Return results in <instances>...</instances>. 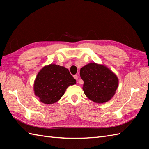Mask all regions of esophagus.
Masks as SVG:
<instances>
[{
	"label": "esophagus",
	"mask_w": 149,
	"mask_h": 149,
	"mask_svg": "<svg viewBox=\"0 0 149 149\" xmlns=\"http://www.w3.org/2000/svg\"><path fill=\"white\" fill-rule=\"evenodd\" d=\"M74 77L75 79H76V80H77H77H78V75H74Z\"/></svg>",
	"instance_id": "34e87169"
}]
</instances>
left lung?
<instances>
[{"label": "left lung", "mask_w": 149, "mask_h": 149, "mask_svg": "<svg viewBox=\"0 0 149 149\" xmlns=\"http://www.w3.org/2000/svg\"><path fill=\"white\" fill-rule=\"evenodd\" d=\"M86 96L96 103L107 102L114 96L119 80L116 75L102 64L91 62L81 68Z\"/></svg>", "instance_id": "left-lung-1"}]
</instances>
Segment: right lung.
I'll use <instances>...</instances> for the list:
<instances>
[{
	"instance_id": "1",
	"label": "right lung",
	"mask_w": 149,
	"mask_h": 149,
	"mask_svg": "<svg viewBox=\"0 0 149 149\" xmlns=\"http://www.w3.org/2000/svg\"><path fill=\"white\" fill-rule=\"evenodd\" d=\"M75 84V79L67 68L51 63L38 73L34 81V93L40 102L52 104L60 100L68 86Z\"/></svg>"
}]
</instances>
